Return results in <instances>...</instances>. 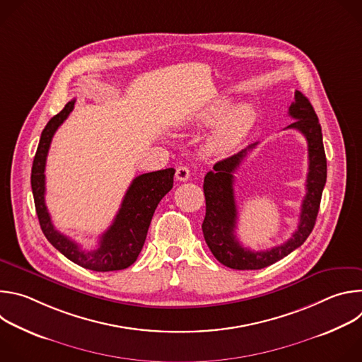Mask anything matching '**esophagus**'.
<instances>
[{"mask_svg":"<svg viewBox=\"0 0 362 362\" xmlns=\"http://www.w3.org/2000/svg\"><path fill=\"white\" fill-rule=\"evenodd\" d=\"M189 177H190V172L186 166H179L176 169V179L179 182H186V180H189Z\"/></svg>","mask_w":362,"mask_h":362,"instance_id":"1","label":"esophagus"}]
</instances>
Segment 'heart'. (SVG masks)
Segmentation results:
<instances>
[{"instance_id":"heart-1","label":"heart","mask_w":362,"mask_h":362,"mask_svg":"<svg viewBox=\"0 0 362 362\" xmlns=\"http://www.w3.org/2000/svg\"><path fill=\"white\" fill-rule=\"evenodd\" d=\"M229 107L230 103L228 100H219L214 103L212 106L206 107L202 113H199L197 122L202 124H212L223 117L229 110ZM253 123L255 112L250 106L242 105L232 109L211 134L208 140L209 150L219 154L230 151L246 137Z\"/></svg>"}]
</instances>
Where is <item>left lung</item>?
<instances>
[{"label": "left lung", "mask_w": 362, "mask_h": 362, "mask_svg": "<svg viewBox=\"0 0 362 362\" xmlns=\"http://www.w3.org/2000/svg\"><path fill=\"white\" fill-rule=\"evenodd\" d=\"M289 116L295 119V122L286 129L300 132L308 141L309 168L306 176V194L300 206L299 225L292 238L285 243L272 249L253 252L243 247L235 235L238 209L233 192V173L246 158L247 151L257 143L218 162L214 166V170L204 176L203 192L206 199V215L202 223L203 236L214 256L228 268L239 271L267 268L299 247L315 226L322 190L327 182V158L321 124L311 103L298 90L295 91V101H292L289 106Z\"/></svg>", "instance_id": "obj_1"}]
</instances>
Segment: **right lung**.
Here are the masks:
<instances>
[{
    "mask_svg": "<svg viewBox=\"0 0 362 362\" xmlns=\"http://www.w3.org/2000/svg\"><path fill=\"white\" fill-rule=\"evenodd\" d=\"M76 100L44 127L31 169V189L41 230L47 240L62 252L67 259L81 268L95 272L126 269L134 264L144 245L146 235L159 202L173 187L175 169H165L137 176L129 186L120 209L110 228L100 236L98 246L93 250L81 249L74 240L60 233L45 206V160L54 133L74 109Z\"/></svg>",
    "mask_w": 362,
    "mask_h": 362,
    "instance_id": "obj_1",
    "label": "right lung"
}]
</instances>
